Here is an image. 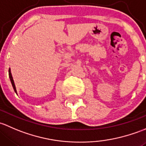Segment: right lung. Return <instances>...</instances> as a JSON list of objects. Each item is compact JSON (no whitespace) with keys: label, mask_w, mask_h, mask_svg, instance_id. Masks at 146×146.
<instances>
[{"label":"right lung","mask_w":146,"mask_h":146,"mask_svg":"<svg viewBox=\"0 0 146 146\" xmlns=\"http://www.w3.org/2000/svg\"><path fill=\"white\" fill-rule=\"evenodd\" d=\"M9 77H10V82H11V84H12V86H13V89H14L15 92L17 94V90H16V87H15V83H14V80H13V76H12V74H11V71H10V69H9Z\"/></svg>","instance_id":"right-lung-1"}]
</instances>
